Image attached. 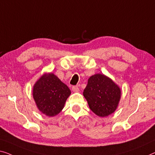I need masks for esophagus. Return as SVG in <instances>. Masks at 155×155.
Instances as JSON below:
<instances>
[{"label":"esophagus","instance_id":"obj_1","mask_svg":"<svg viewBox=\"0 0 155 155\" xmlns=\"http://www.w3.org/2000/svg\"><path fill=\"white\" fill-rule=\"evenodd\" d=\"M71 90H72V91L76 92L79 91V88H78V86H73L72 87H71Z\"/></svg>","mask_w":155,"mask_h":155}]
</instances>
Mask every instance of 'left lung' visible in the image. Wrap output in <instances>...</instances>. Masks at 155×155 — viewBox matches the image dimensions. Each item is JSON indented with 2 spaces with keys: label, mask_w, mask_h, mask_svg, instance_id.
<instances>
[{
  "label": "left lung",
  "mask_w": 155,
  "mask_h": 155,
  "mask_svg": "<svg viewBox=\"0 0 155 155\" xmlns=\"http://www.w3.org/2000/svg\"><path fill=\"white\" fill-rule=\"evenodd\" d=\"M83 94L92 111L100 117H106L116 110L121 91L110 78L96 74L88 78Z\"/></svg>",
  "instance_id": "left-lung-1"
}]
</instances>
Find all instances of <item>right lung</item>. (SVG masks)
Returning a JSON list of instances; mask_svg holds the SVG:
<instances>
[{"instance_id":"obj_1","label":"right lung","mask_w":155,"mask_h":155,"mask_svg":"<svg viewBox=\"0 0 155 155\" xmlns=\"http://www.w3.org/2000/svg\"><path fill=\"white\" fill-rule=\"evenodd\" d=\"M71 91L53 73L45 74L35 84L33 96L38 109L46 115L55 116L64 108Z\"/></svg>"}]
</instances>
